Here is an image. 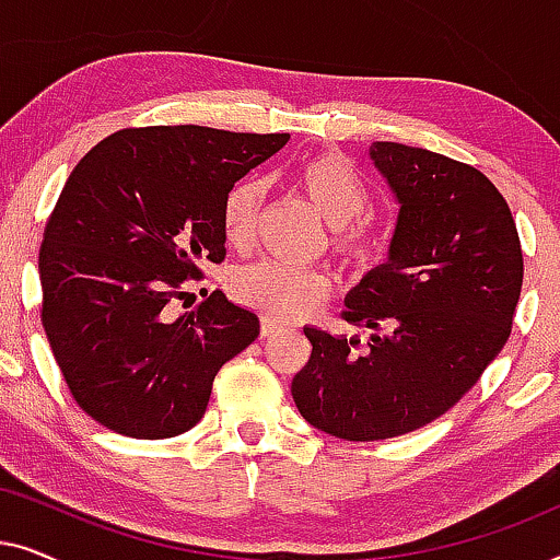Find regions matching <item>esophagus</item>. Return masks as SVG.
<instances>
[{
  "instance_id": "esophagus-1",
  "label": "esophagus",
  "mask_w": 560,
  "mask_h": 560,
  "mask_svg": "<svg viewBox=\"0 0 560 560\" xmlns=\"http://www.w3.org/2000/svg\"><path fill=\"white\" fill-rule=\"evenodd\" d=\"M282 331V324L275 318H262V339H270V336H278Z\"/></svg>"
}]
</instances>
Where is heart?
Masks as SVG:
<instances>
[{
	"instance_id": "b5f03b06",
	"label": "heart",
	"mask_w": 560,
	"mask_h": 560,
	"mask_svg": "<svg viewBox=\"0 0 560 560\" xmlns=\"http://www.w3.org/2000/svg\"><path fill=\"white\" fill-rule=\"evenodd\" d=\"M295 188L308 198L313 209L334 226V244L351 262H370L385 249V234L372 221L357 219L370 206V188L357 167L339 152H318L303 158L290 173ZM262 186L240 180L229 188L221 203V232L232 247H247L255 232ZM232 293L275 320L308 316L331 293V278L324 270L290 267L280 262H257L232 278Z\"/></svg>"
}]
</instances>
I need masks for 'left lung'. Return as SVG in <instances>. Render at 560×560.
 <instances>
[{"instance_id":"obj_1","label":"left lung","mask_w":560,"mask_h":560,"mask_svg":"<svg viewBox=\"0 0 560 560\" xmlns=\"http://www.w3.org/2000/svg\"><path fill=\"white\" fill-rule=\"evenodd\" d=\"M374 167L400 211L387 262L347 295L357 339L305 328L308 364L293 400L313 428L382 441L441 418L477 385L512 331L523 249L515 219L477 167L400 142H374Z\"/></svg>"}]
</instances>
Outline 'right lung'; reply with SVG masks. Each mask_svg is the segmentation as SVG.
Listing matches in <instances>:
<instances>
[{"label": "right lung", "instance_id": "right-lung-1", "mask_svg": "<svg viewBox=\"0 0 560 560\" xmlns=\"http://www.w3.org/2000/svg\"><path fill=\"white\" fill-rule=\"evenodd\" d=\"M290 135L198 125L119 129L68 175L45 224L43 328L73 400L132 439L203 418L217 372L259 336L221 290L173 318L183 280L226 255L221 203Z\"/></svg>", "mask_w": 560, "mask_h": 560}]
</instances>
